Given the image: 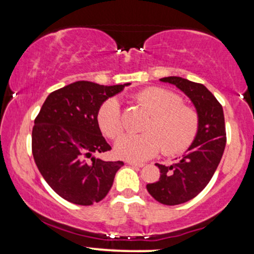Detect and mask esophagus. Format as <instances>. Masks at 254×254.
I'll list each match as a JSON object with an SVG mask.
<instances>
[{"label": "esophagus", "instance_id": "esophagus-1", "mask_svg": "<svg viewBox=\"0 0 254 254\" xmlns=\"http://www.w3.org/2000/svg\"><path fill=\"white\" fill-rule=\"evenodd\" d=\"M127 164L131 166H135V167H143L144 166V164H142V162H136V161H127Z\"/></svg>", "mask_w": 254, "mask_h": 254}]
</instances>
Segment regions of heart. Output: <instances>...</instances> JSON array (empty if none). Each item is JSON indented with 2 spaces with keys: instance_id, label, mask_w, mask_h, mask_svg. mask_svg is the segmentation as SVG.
<instances>
[{
  "instance_id": "b5f03b06",
  "label": "heart",
  "mask_w": 254,
  "mask_h": 254,
  "mask_svg": "<svg viewBox=\"0 0 254 254\" xmlns=\"http://www.w3.org/2000/svg\"><path fill=\"white\" fill-rule=\"evenodd\" d=\"M136 103L150 115L143 135L127 133L116 142V155L130 161H143L160 150L167 155L182 153L190 147L197 135L199 117L193 107L170 90L149 87L135 95ZM98 124L105 135L116 138L124 131L121 104L107 99L98 112Z\"/></svg>"
}]
</instances>
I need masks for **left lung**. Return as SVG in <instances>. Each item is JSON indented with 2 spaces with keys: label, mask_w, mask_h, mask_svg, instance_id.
<instances>
[{
  "label": "left lung",
  "mask_w": 254,
  "mask_h": 254,
  "mask_svg": "<svg viewBox=\"0 0 254 254\" xmlns=\"http://www.w3.org/2000/svg\"><path fill=\"white\" fill-rule=\"evenodd\" d=\"M160 81L174 84L185 93L199 117L197 135L183 159L171 166L155 164L160 170L159 180L147 184L148 192L157 202L178 205L196 197L208 185L220 164L227 141L223 109L202 83L179 76Z\"/></svg>",
  "instance_id": "1"
}]
</instances>
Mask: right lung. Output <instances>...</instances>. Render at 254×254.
I'll list each match as a JSON object with an SVG mask.
<instances>
[{"mask_svg": "<svg viewBox=\"0 0 254 254\" xmlns=\"http://www.w3.org/2000/svg\"><path fill=\"white\" fill-rule=\"evenodd\" d=\"M129 84L70 83L50 93L34 119V161L49 186L68 202L77 205L100 202L124 165L104 161L94 154L111 149L99 127V109Z\"/></svg>", "mask_w": 254, "mask_h": 254, "instance_id": "1", "label": "right lung"}]
</instances>
